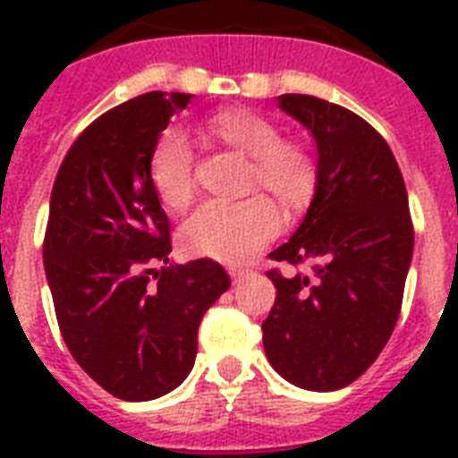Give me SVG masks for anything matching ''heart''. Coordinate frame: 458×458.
Masks as SVG:
<instances>
[{"label": "heart", "instance_id": "1", "mask_svg": "<svg viewBox=\"0 0 458 458\" xmlns=\"http://www.w3.org/2000/svg\"><path fill=\"white\" fill-rule=\"evenodd\" d=\"M187 237H190V244H192L194 250L201 251V254H207V257L218 259V261H235V259L244 257V254L250 251L247 242H240L235 237L221 233L214 223L208 221V216L197 218V221L190 225Z\"/></svg>", "mask_w": 458, "mask_h": 458}]
</instances>
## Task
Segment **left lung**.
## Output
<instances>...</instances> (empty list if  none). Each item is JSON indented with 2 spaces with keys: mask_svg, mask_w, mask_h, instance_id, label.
I'll use <instances>...</instances> for the list:
<instances>
[{
  "mask_svg": "<svg viewBox=\"0 0 458 458\" xmlns=\"http://www.w3.org/2000/svg\"><path fill=\"white\" fill-rule=\"evenodd\" d=\"M182 92L118 104L68 149L49 201L45 273L61 337L85 373L123 402L173 392L194 366L197 330L230 287L211 259L178 264L152 158Z\"/></svg>",
  "mask_w": 458,
  "mask_h": 458,
  "instance_id": "8db88e82",
  "label": "left lung"
}]
</instances>
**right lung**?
<instances>
[{
  "mask_svg": "<svg viewBox=\"0 0 458 458\" xmlns=\"http://www.w3.org/2000/svg\"><path fill=\"white\" fill-rule=\"evenodd\" d=\"M316 145L304 221L273 261L278 290L264 320L266 359L301 390L352 385L397 326L413 254L406 187L390 147L363 118L309 95L278 97Z\"/></svg>",
  "mask_w": 458,
  "mask_h": 458,
  "instance_id": "add662e5",
  "label": "right lung"
}]
</instances>
